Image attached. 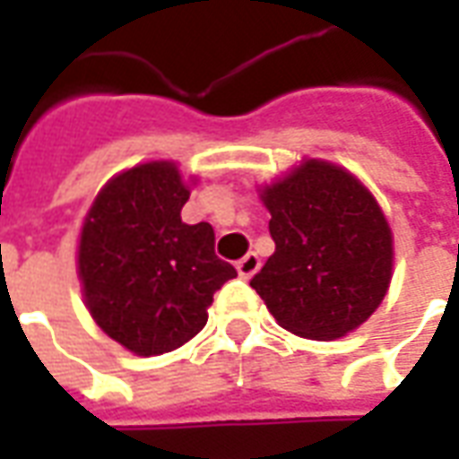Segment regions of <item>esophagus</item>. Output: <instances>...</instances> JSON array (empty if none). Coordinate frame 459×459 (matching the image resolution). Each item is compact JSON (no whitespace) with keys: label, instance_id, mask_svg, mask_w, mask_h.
I'll use <instances>...</instances> for the list:
<instances>
[{"label":"esophagus","instance_id":"34e87169","mask_svg":"<svg viewBox=\"0 0 459 459\" xmlns=\"http://www.w3.org/2000/svg\"><path fill=\"white\" fill-rule=\"evenodd\" d=\"M236 270H238L240 278H253V275L260 270L258 253H248V255H243V258L236 263Z\"/></svg>","mask_w":459,"mask_h":459}]
</instances>
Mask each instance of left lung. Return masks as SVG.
Here are the masks:
<instances>
[{
    "mask_svg": "<svg viewBox=\"0 0 459 459\" xmlns=\"http://www.w3.org/2000/svg\"><path fill=\"white\" fill-rule=\"evenodd\" d=\"M275 253L250 280L282 329L339 339L371 317L394 270L384 211L354 174L305 160L260 191Z\"/></svg>",
    "mask_w": 459,
    "mask_h": 459,
    "instance_id": "1",
    "label": "left lung"
}]
</instances>
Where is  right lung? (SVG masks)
<instances>
[{"label":"right lung","instance_id":"1","mask_svg":"<svg viewBox=\"0 0 459 459\" xmlns=\"http://www.w3.org/2000/svg\"><path fill=\"white\" fill-rule=\"evenodd\" d=\"M189 186L174 161H147L105 184L85 216L78 275L95 325L137 356L179 349L206 325L236 268L209 223H184Z\"/></svg>","mask_w":459,"mask_h":459}]
</instances>
